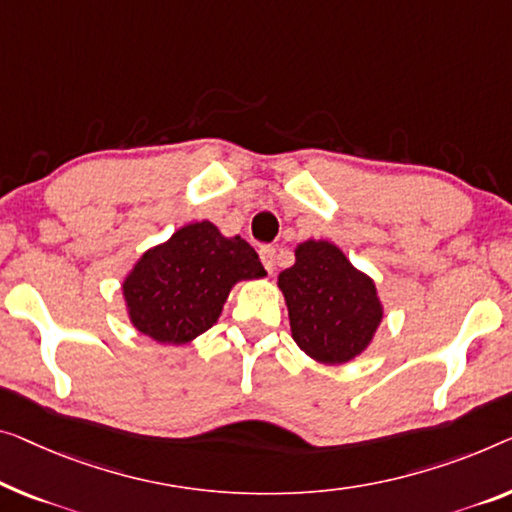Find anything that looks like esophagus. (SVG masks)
Segmentation results:
<instances>
[{
	"label": "esophagus",
	"mask_w": 512,
	"mask_h": 512,
	"mask_svg": "<svg viewBox=\"0 0 512 512\" xmlns=\"http://www.w3.org/2000/svg\"><path fill=\"white\" fill-rule=\"evenodd\" d=\"M259 257H262V264H264L266 271L271 273L273 269H276V248L262 246V248H259Z\"/></svg>",
	"instance_id": "1"
}]
</instances>
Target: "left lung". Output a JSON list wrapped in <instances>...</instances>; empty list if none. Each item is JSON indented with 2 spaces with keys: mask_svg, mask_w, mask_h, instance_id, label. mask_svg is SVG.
<instances>
[{
  "mask_svg": "<svg viewBox=\"0 0 512 512\" xmlns=\"http://www.w3.org/2000/svg\"><path fill=\"white\" fill-rule=\"evenodd\" d=\"M292 338L322 363H345L370 345L381 322L375 282L329 241H305L278 276Z\"/></svg>",
  "mask_w": 512,
  "mask_h": 512,
  "instance_id": "obj_1",
  "label": "left lung"
}]
</instances>
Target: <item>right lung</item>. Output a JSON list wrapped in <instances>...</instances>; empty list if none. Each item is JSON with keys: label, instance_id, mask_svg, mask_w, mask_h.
<instances>
[{"label": "right lung", "instance_id": "obj_1", "mask_svg": "<svg viewBox=\"0 0 512 512\" xmlns=\"http://www.w3.org/2000/svg\"><path fill=\"white\" fill-rule=\"evenodd\" d=\"M266 276L255 248L227 239L209 220L181 227L142 255L124 282L135 329L167 345H183L211 329L234 282Z\"/></svg>", "mask_w": 512, "mask_h": 512}]
</instances>
